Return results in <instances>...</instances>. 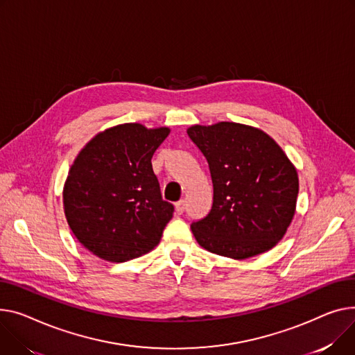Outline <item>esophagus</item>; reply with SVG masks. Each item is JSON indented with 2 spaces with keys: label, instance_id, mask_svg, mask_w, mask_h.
<instances>
[{
  "label": "esophagus",
  "instance_id": "1",
  "mask_svg": "<svg viewBox=\"0 0 355 355\" xmlns=\"http://www.w3.org/2000/svg\"><path fill=\"white\" fill-rule=\"evenodd\" d=\"M184 209H185V201H184V200L175 202V212H177V214L181 216L182 212H184Z\"/></svg>",
  "mask_w": 355,
  "mask_h": 355
}]
</instances>
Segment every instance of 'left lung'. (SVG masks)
Wrapping results in <instances>:
<instances>
[{
  "label": "left lung",
  "mask_w": 355,
  "mask_h": 355,
  "mask_svg": "<svg viewBox=\"0 0 355 355\" xmlns=\"http://www.w3.org/2000/svg\"><path fill=\"white\" fill-rule=\"evenodd\" d=\"M187 134L214 188L208 216L191 224L197 243L232 259L275 247L294 218L300 187L287 154L263 130L240 123L196 124Z\"/></svg>",
  "instance_id": "obj_1"
}]
</instances>
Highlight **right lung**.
I'll return each instance as SVG.
<instances>
[{
  "label": "right lung",
  "instance_id": "add662e5",
  "mask_svg": "<svg viewBox=\"0 0 355 355\" xmlns=\"http://www.w3.org/2000/svg\"><path fill=\"white\" fill-rule=\"evenodd\" d=\"M168 127L139 123L110 127L94 135L76 157L62 190L67 223L94 255L125 263L154 250L173 218L151 158Z\"/></svg>",
  "mask_w": 355,
  "mask_h": 355
}]
</instances>
